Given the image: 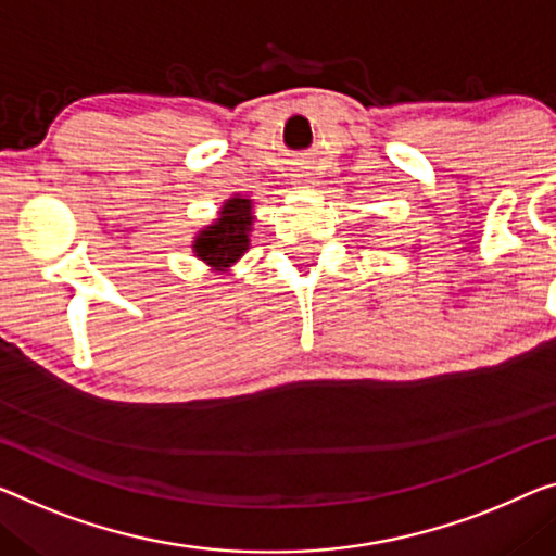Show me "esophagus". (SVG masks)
Segmentation results:
<instances>
[{
	"instance_id": "esophagus-1",
	"label": "esophagus",
	"mask_w": 556,
	"mask_h": 556,
	"mask_svg": "<svg viewBox=\"0 0 556 556\" xmlns=\"http://www.w3.org/2000/svg\"><path fill=\"white\" fill-rule=\"evenodd\" d=\"M306 181V185H314V181H309V179H304Z\"/></svg>"
}]
</instances>
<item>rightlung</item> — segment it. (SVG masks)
I'll use <instances>...</instances> for the list:
<instances>
[{"instance_id":"obj_1","label":"right lung","mask_w":556,"mask_h":556,"mask_svg":"<svg viewBox=\"0 0 556 556\" xmlns=\"http://www.w3.org/2000/svg\"><path fill=\"white\" fill-rule=\"evenodd\" d=\"M252 222V199L239 194L229 197L222 204L219 217L194 237V256L210 264L214 271H227L239 256L250 250Z\"/></svg>"}]
</instances>
